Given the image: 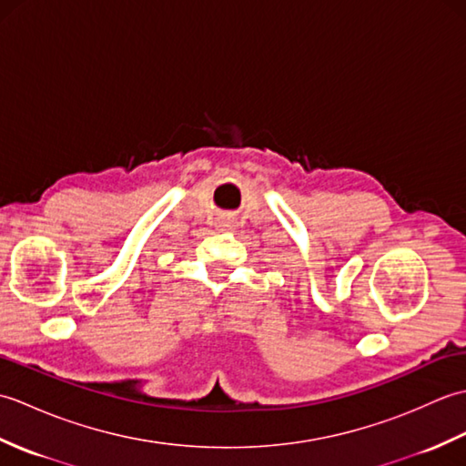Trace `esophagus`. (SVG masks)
Instances as JSON below:
<instances>
[{"mask_svg": "<svg viewBox=\"0 0 466 466\" xmlns=\"http://www.w3.org/2000/svg\"><path fill=\"white\" fill-rule=\"evenodd\" d=\"M224 226H226V228H230V226H232V220H230V218H226V220H224Z\"/></svg>", "mask_w": 466, "mask_h": 466, "instance_id": "obj_1", "label": "esophagus"}]
</instances>
